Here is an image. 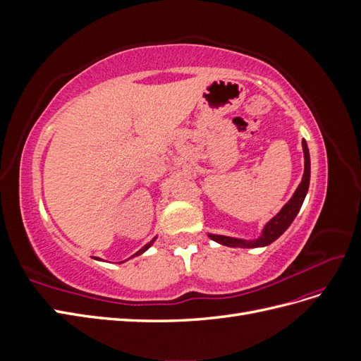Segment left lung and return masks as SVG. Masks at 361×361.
<instances>
[{"label":"left lung","mask_w":361,"mask_h":361,"mask_svg":"<svg viewBox=\"0 0 361 361\" xmlns=\"http://www.w3.org/2000/svg\"><path fill=\"white\" fill-rule=\"evenodd\" d=\"M302 150H304V176L301 183L298 185L297 191L293 192L292 199L283 206V209L272 218V220L265 226L264 232L253 241H244V239H236V238H228L221 235H209L212 241L220 243L227 247H241V248H255V247H265L271 243H274L276 239L283 235V232L292 224L293 218L301 209V204L305 199V194L309 191V183H310V155H309V147L305 140H302Z\"/></svg>","instance_id":"1"}]
</instances>
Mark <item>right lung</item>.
Instances as JSON below:
<instances>
[{"label":"right lung","mask_w":361,"mask_h":361,"mask_svg":"<svg viewBox=\"0 0 361 361\" xmlns=\"http://www.w3.org/2000/svg\"><path fill=\"white\" fill-rule=\"evenodd\" d=\"M154 241H155V238H154V239H152V241H150V243H149V244H146V245H145V247H143V248H140V250H138V251H137V253H135V255H134V256H140V255H141V253H145V251H146V250H147V248H149V247H150V245H152V244H154ZM134 256H133V257H134Z\"/></svg>","instance_id":"right-lung-1"}]
</instances>
